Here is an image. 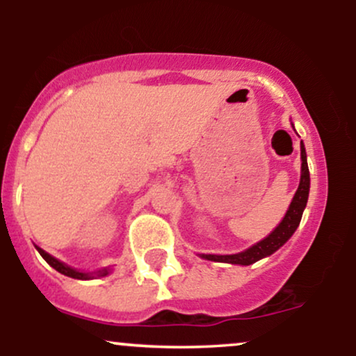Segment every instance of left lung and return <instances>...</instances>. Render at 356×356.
<instances>
[{"label": "left lung", "mask_w": 356, "mask_h": 356, "mask_svg": "<svg viewBox=\"0 0 356 356\" xmlns=\"http://www.w3.org/2000/svg\"><path fill=\"white\" fill-rule=\"evenodd\" d=\"M308 194H309V170H308V162H306V150L303 142H301V179L298 191L293 197L291 204H289V209L286 211V216L280 222V226L276 227L268 238H264L259 243H256L254 246H251L246 251L238 252V254H201L204 259L209 261H218V263H229V264H241V266H249V264L256 263V261L263 259L273 252L277 251L283 244L295 234L296 227L300 226L301 216L308 202Z\"/></svg>", "instance_id": "left-lung-1"}]
</instances>
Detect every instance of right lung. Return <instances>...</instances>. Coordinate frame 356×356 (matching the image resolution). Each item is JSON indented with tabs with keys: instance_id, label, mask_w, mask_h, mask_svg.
Returning a JSON list of instances; mask_svg holds the SVG:
<instances>
[{
	"instance_id": "obj_1",
	"label": "right lung",
	"mask_w": 356,
	"mask_h": 356,
	"mask_svg": "<svg viewBox=\"0 0 356 356\" xmlns=\"http://www.w3.org/2000/svg\"><path fill=\"white\" fill-rule=\"evenodd\" d=\"M38 249L40 254L43 256V259L47 261L48 264H50L51 268H55L56 271L61 273V275L65 276H70V277H75V280H92V277H102V276H107L110 273V268H104V269H99V271H93V273H81L79 269H73L70 266H67L65 263H61V261L56 259V257H53L48 254V252H44L42 248L36 246Z\"/></svg>"
}]
</instances>
